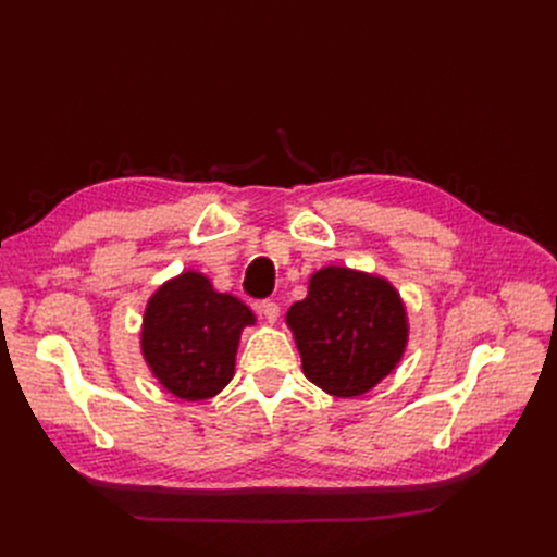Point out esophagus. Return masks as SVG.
<instances>
[{
  "instance_id": "obj_1",
  "label": "esophagus",
  "mask_w": 557,
  "mask_h": 557,
  "mask_svg": "<svg viewBox=\"0 0 557 557\" xmlns=\"http://www.w3.org/2000/svg\"><path fill=\"white\" fill-rule=\"evenodd\" d=\"M258 311H260V315L267 320V323H276L278 320V315H281V307L276 305V301H272V299H264L262 305L258 307Z\"/></svg>"
}]
</instances>
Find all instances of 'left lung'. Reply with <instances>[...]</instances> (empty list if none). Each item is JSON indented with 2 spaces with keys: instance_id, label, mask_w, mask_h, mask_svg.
<instances>
[{
  "instance_id": "8db88e82",
  "label": "left lung",
  "mask_w": 557,
  "mask_h": 557,
  "mask_svg": "<svg viewBox=\"0 0 557 557\" xmlns=\"http://www.w3.org/2000/svg\"><path fill=\"white\" fill-rule=\"evenodd\" d=\"M301 372L332 397H360L391 376L409 346V313L395 285L342 264L320 267L285 313Z\"/></svg>"
}]
</instances>
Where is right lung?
Instances as JSON below:
<instances>
[{
    "label": "right lung",
    "instance_id": "1",
    "mask_svg": "<svg viewBox=\"0 0 557 557\" xmlns=\"http://www.w3.org/2000/svg\"><path fill=\"white\" fill-rule=\"evenodd\" d=\"M250 325L256 313L242 299L218 293L209 276L185 269L148 297L141 356L166 393L201 401L232 381L242 332Z\"/></svg>",
    "mask_w": 557,
    "mask_h": 557
}]
</instances>
